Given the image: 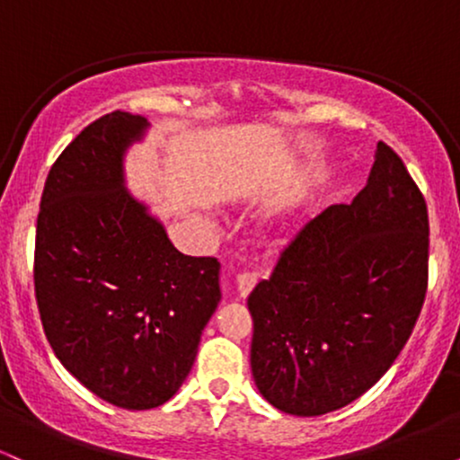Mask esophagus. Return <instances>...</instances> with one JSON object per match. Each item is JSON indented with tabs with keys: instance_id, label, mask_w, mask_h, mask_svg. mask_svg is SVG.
<instances>
[{
	"instance_id": "obj_1",
	"label": "esophagus",
	"mask_w": 460,
	"mask_h": 460,
	"mask_svg": "<svg viewBox=\"0 0 460 460\" xmlns=\"http://www.w3.org/2000/svg\"><path fill=\"white\" fill-rule=\"evenodd\" d=\"M257 285V274L255 272H240L235 277V288H237V296L246 298L248 294L252 292V288Z\"/></svg>"
}]
</instances>
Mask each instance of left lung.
I'll return each instance as SVG.
<instances>
[{"label": "left lung", "mask_w": 460, "mask_h": 460, "mask_svg": "<svg viewBox=\"0 0 460 460\" xmlns=\"http://www.w3.org/2000/svg\"><path fill=\"white\" fill-rule=\"evenodd\" d=\"M429 288V209L404 162L378 142L366 188L283 248L248 296L251 369L279 411L315 417L392 367Z\"/></svg>", "instance_id": "1"}]
</instances>
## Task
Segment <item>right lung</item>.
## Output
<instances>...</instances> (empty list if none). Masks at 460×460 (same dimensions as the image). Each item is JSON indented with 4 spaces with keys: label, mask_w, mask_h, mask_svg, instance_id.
I'll list each match as a JSON object with an SVG mask.
<instances>
[{
    "label": "right lung",
    "mask_w": 460,
    "mask_h": 460,
    "mask_svg": "<svg viewBox=\"0 0 460 460\" xmlns=\"http://www.w3.org/2000/svg\"><path fill=\"white\" fill-rule=\"evenodd\" d=\"M146 119L116 110L82 129L47 175L34 292L47 341L105 402L171 400L218 307L220 263L190 257L123 186V153Z\"/></svg>",
    "instance_id": "right-lung-1"
}]
</instances>
